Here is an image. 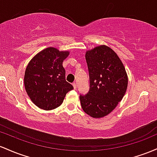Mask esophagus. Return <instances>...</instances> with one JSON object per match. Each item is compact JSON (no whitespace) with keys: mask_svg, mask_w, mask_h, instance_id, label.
I'll return each mask as SVG.
<instances>
[{"mask_svg":"<svg viewBox=\"0 0 157 157\" xmlns=\"http://www.w3.org/2000/svg\"><path fill=\"white\" fill-rule=\"evenodd\" d=\"M73 88H74V89H76V87H77V84H75V83H73Z\"/></svg>","mask_w":157,"mask_h":157,"instance_id":"obj_1","label":"esophagus"}]
</instances>
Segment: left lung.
Masks as SVG:
<instances>
[{"instance_id":"1","label":"left lung","mask_w":157,"mask_h":157,"mask_svg":"<svg viewBox=\"0 0 157 157\" xmlns=\"http://www.w3.org/2000/svg\"><path fill=\"white\" fill-rule=\"evenodd\" d=\"M90 78L87 94H81V105L93 118L105 117L121 101L128 87V76L122 62L107 46H99L85 55Z\"/></svg>"}]
</instances>
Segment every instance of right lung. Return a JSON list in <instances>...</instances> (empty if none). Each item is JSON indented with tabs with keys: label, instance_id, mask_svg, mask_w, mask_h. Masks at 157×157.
Masks as SVG:
<instances>
[{
	"label": "right lung",
	"instance_id": "right-lung-1",
	"mask_svg": "<svg viewBox=\"0 0 157 157\" xmlns=\"http://www.w3.org/2000/svg\"><path fill=\"white\" fill-rule=\"evenodd\" d=\"M68 55V52L49 47L37 54L26 67V91L32 101L40 108L50 110L59 107L67 93L73 89L65 79L62 66Z\"/></svg>",
	"mask_w": 157,
	"mask_h": 157
}]
</instances>
